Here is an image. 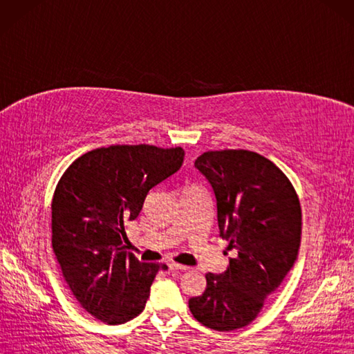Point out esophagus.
Returning <instances> with one entry per match:
<instances>
[{"mask_svg": "<svg viewBox=\"0 0 354 354\" xmlns=\"http://www.w3.org/2000/svg\"><path fill=\"white\" fill-rule=\"evenodd\" d=\"M167 266H169L170 270H187V269H189V266L179 265V263H175V261H169Z\"/></svg>", "mask_w": 354, "mask_h": 354, "instance_id": "esophagus-1", "label": "esophagus"}]
</instances>
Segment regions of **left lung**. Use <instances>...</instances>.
Instances as JSON below:
<instances>
[{
	"mask_svg": "<svg viewBox=\"0 0 354 354\" xmlns=\"http://www.w3.org/2000/svg\"><path fill=\"white\" fill-rule=\"evenodd\" d=\"M194 167L213 187L221 237L237 255L223 274L205 275V292L189 307L202 326L231 332L257 318L295 263L301 205L288 176L251 150H208Z\"/></svg>",
	"mask_w": 354,
	"mask_h": 354,
	"instance_id": "1",
	"label": "left lung"
}]
</instances>
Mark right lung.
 <instances>
[{"label": "right lung", "mask_w": 354, "mask_h": 354, "mask_svg": "<svg viewBox=\"0 0 354 354\" xmlns=\"http://www.w3.org/2000/svg\"><path fill=\"white\" fill-rule=\"evenodd\" d=\"M183 147L117 145L79 156L51 202V243L66 284L84 309L123 324L146 306L161 263L124 251V223L135 221L152 187L178 171Z\"/></svg>", "instance_id": "right-lung-1"}]
</instances>
